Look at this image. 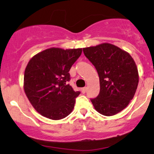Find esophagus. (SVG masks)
Instances as JSON below:
<instances>
[{"instance_id":"esophagus-1","label":"esophagus","mask_w":154,"mask_h":154,"mask_svg":"<svg viewBox=\"0 0 154 154\" xmlns=\"http://www.w3.org/2000/svg\"><path fill=\"white\" fill-rule=\"evenodd\" d=\"M87 87L82 88L81 91H82V94H85V93H86V91H87Z\"/></svg>"}]
</instances>
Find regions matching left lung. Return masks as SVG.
Instances as JSON below:
<instances>
[{
    "label": "left lung",
    "instance_id": "obj_1",
    "mask_svg": "<svg viewBox=\"0 0 154 154\" xmlns=\"http://www.w3.org/2000/svg\"><path fill=\"white\" fill-rule=\"evenodd\" d=\"M83 52L99 77V94L90 98L94 107L106 116L118 113L130 103L138 86L134 60L128 53L110 44L85 48Z\"/></svg>",
    "mask_w": 154,
    "mask_h": 154
}]
</instances>
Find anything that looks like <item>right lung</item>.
I'll return each mask as SVG.
<instances>
[{
	"mask_svg": "<svg viewBox=\"0 0 154 154\" xmlns=\"http://www.w3.org/2000/svg\"><path fill=\"white\" fill-rule=\"evenodd\" d=\"M82 49H46L34 56L24 72V89L33 107L43 116L60 120L72 111L76 98L67 82L69 71L81 56Z\"/></svg>",
	"mask_w": 154,
	"mask_h": 154,
	"instance_id": "obj_1",
	"label": "right lung"
}]
</instances>
